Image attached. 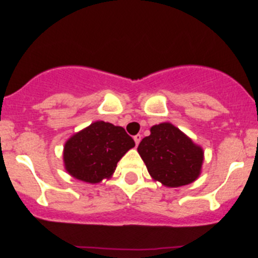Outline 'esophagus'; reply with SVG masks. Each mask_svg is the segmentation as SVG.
<instances>
[{
    "instance_id": "esophagus-1",
    "label": "esophagus",
    "mask_w": 258,
    "mask_h": 258,
    "mask_svg": "<svg viewBox=\"0 0 258 258\" xmlns=\"http://www.w3.org/2000/svg\"><path fill=\"white\" fill-rule=\"evenodd\" d=\"M141 139H142V136H141V135H136V136H134L135 144H136V146L139 145L140 142H141Z\"/></svg>"
}]
</instances>
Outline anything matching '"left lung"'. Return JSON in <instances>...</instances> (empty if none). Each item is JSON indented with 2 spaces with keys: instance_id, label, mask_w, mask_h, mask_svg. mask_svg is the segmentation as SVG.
I'll list each match as a JSON object with an SVG mask.
<instances>
[{
  "instance_id": "obj_1",
  "label": "left lung",
  "mask_w": 258,
  "mask_h": 258,
  "mask_svg": "<svg viewBox=\"0 0 258 258\" xmlns=\"http://www.w3.org/2000/svg\"><path fill=\"white\" fill-rule=\"evenodd\" d=\"M140 156L148 172L167 187H179L199 177L204 151L171 123L156 124L140 142Z\"/></svg>"
}]
</instances>
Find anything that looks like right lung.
<instances>
[{
	"instance_id": "1",
	"label": "right lung",
	"mask_w": 258,
	"mask_h": 258,
	"mask_svg": "<svg viewBox=\"0 0 258 258\" xmlns=\"http://www.w3.org/2000/svg\"><path fill=\"white\" fill-rule=\"evenodd\" d=\"M132 147L134 139L123 127L103 121L93 122L66 142L64 167L75 178L97 183L112 175L117 162Z\"/></svg>"
}]
</instances>
